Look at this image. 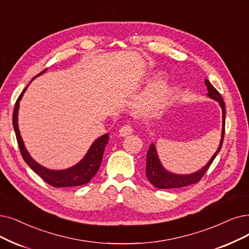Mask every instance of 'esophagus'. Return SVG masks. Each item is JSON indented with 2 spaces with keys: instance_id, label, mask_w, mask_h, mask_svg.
Wrapping results in <instances>:
<instances>
[{
  "instance_id": "1",
  "label": "esophagus",
  "mask_w": 249,
  "mask_h": 249,
  "mask_svg": "<svg viewBox=\"0 0 249 249\" xmlns=\"http://www.w3.org/2000/svg\"><path fill=\"white\" fill-rule=\"evenodd\" d=\"M134 131V127L131 124H125L121 128H119V136L125 137L127 135H131Z\"/></svg>"
}]
</instances>
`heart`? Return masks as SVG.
I'll return each instance as SVG.
<instances>
[{
  "label": "heart",
  "mask_w": 249,
  "mask_h": 249,
  "mask_svg": "<svg viewBox=\"0 0 249 249\" xmlns=\"http://www.w3.org/2000/svg\"><path fill=\"white\" fill-rule=\"evenodd\" d=\"M164 92H165L164 89H159V90L157 91V93H156V94H155V96H154V99H155V100H159V99L162 98V96L164 95Z\"/></svg>",
  "instance_id": "1"
}]
</instances>
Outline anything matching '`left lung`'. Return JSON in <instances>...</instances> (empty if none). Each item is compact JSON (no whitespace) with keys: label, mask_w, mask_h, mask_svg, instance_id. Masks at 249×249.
<instances>
[{"label":"left lung","mask_w":249,"mask_h":249,"mask_svg":"<svg viewBox=\"0 0 249 249\" xmlns=\"http://www.w3.org/2000/svg\"><path fill=\"white\" fill-rule=\"evenodd\" d=\"M205 85L207 88V95L211 98L214 99L218 103H220L222 109H223V132H222V140L220 143V146H218L216 152L214 155L212 157V159L208 163L201 168L199 172H197L192 175H187V176H178V175H174L166 172L162 165L160 164V161H159L155 147L153 144L150 145L149 147V150L147 152V160H146V177L153 186L159 189H173V188H182L186 187L192 184H196L199 182L205 173L207 172L208 168H210L211 164L214 160L215 156L217 153L220 152L222 149V145L224 142V137H225V117H226V109H225V102L223 100V98L221 94L218 93L216 89L211 84V82L208 79L205 78Z\"/></svg>","instance_id":"8db88e82"}]
</instances>
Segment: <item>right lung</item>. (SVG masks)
Segmentation results:
<instances>
[{"label":"right lung","instance_id":"1","mask_svg":"<svg viewBox=\"0 0 249 249\" xmlns=\"http://www.w3.org/2000/svg\"><path fill=\"white\" fill-rule=\"evenodd\" d=\"M46 71V69H45ZM45 71H43L41 73H43ZM41 73H38L39 75ZM27 88V87H26ZM26 88L22 91V93L19 95L17 101L15 103L14 111H13V126L17 139V143L19 150H20L21 156L24 159V161L29 165L32 170L36 173L43 180L48 183L50 186L55 188H63V187H74V186H82L91 181V178L97 174L99 167H100L103 152L105 146L108 142L109 135L105 134L102 137L93 143L91 146L90 150L88 151L87 155L84 157L82 161H79L76 165L68 168V170L64 171H51L48 168L43 167L36 163L34 159L29 156L28 152L23 145L22 139L20 137V133L18 130V124H17V113H18V107H19V101L26 90Z\"/></svg>","mask_w":249,"mask_h":249}]
</instances>
